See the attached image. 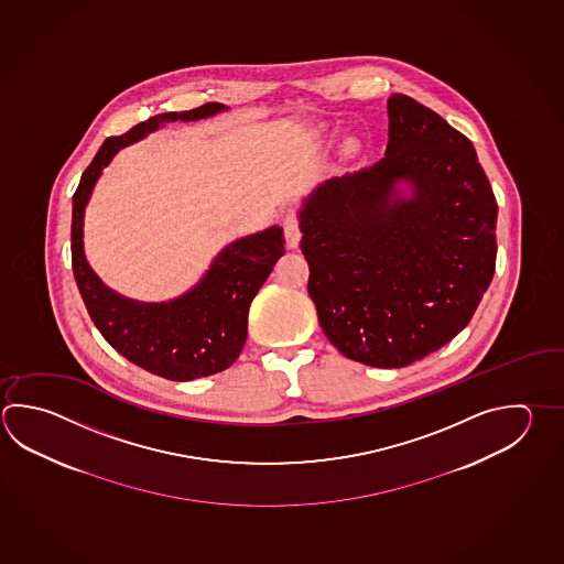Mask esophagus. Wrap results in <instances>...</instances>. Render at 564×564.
<instances>
[{"label":"esophagus","instance_id":"34e87169","mask_svg":"<svg viewBox=\"0 0 564 564\" xmlns=\"http://www.w3.org/2000/svg\"><path fill=\"white\" fill-rule=\"evenodd\" d=\"M283 235L289 249H297L301 241V229H299V217L295 212H288L283 215Z\"/></svg>","mask_w":564,"mask_h":564}]
</instances>
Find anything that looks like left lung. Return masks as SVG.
<instances>
[{
    "label": "left lung",
    "mask_w": 564,
    "mask_h": 564,
    "mask_svg": "<svg viewBox=\"0 0 564 564\" xmlns=\"http://www.w3.org/2000/svg\"><path fill=\"white\" fill-rule=\"evenodd\" d=\"M389 143L299 212L308 295L347 359L399 369L468 325L497 261V199L460 131L413 97L387 101ZM406 180L414 189H395Z\"/></svg>",
    "instance_id": "8db88e82"
}]
</instances>
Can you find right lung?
<instances>
[{
  "instance_id": "obj_1",
  "label": "right lung",
  "mask_w": 564,
  "mask_h": 564,
  "mask_svg": "<svg viewBox=\"0 0 564 564\" xmlns=\"http://www.w3.org/2000/svg\"><path fill=\"white\" fill-rule=\"evenodd\" d=\"M205 104L181 113L153 116L119 138H107L74 193L72 265L87 313L104 339L128 361L170 381H193L234 365L247 339L251 301L285 253L281 227L227 245L185 295L167 303H139L106 288L84 253V212L97 177L119 149L171 121H195L224 111Z\"/></svg>"
}]
</instances>
